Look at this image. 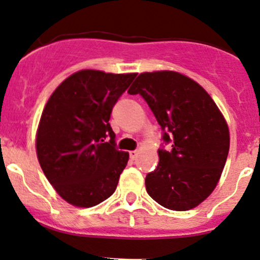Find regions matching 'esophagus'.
<instances>
[{
	"instance_id": "34e87169",
	"label": "esophagus",
	"mask_w": 260,
	"mask_h": 260,
	"mask_svg": "<svg viewBox=\"0 0 260 260\" xmlns=\"http://www.w3.org/2000/svg\"><path fill=\"white\" fill-rule=\"evenodd\" d=\"M137 155H138V152L137 151H131L129 152L131 159H136V158H137Z\"/></svg>"
}]
</instances>
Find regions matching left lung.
Masks as SVG:
<instances>
[{
    "label": "left lung",
    "mask_w": 260,
    "mask_h": 260,
    "mask_svg": "<svg viewBox=\"0 0 260 260\" xmlns=\"http://www.w3.org/2000/svg\"><path fill=\"white\" fill-rule=\"evenodd\" d=\"M143 97L171 151L158 149L157 168L146 177L147 193L165 208L188 210L217 185L229 152V131L212 97L178 72L141 73L128 89Z\"/></svg>",
    "instance_id": "8db88e82"
}]
</instances>
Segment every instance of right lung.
<instances>
[{
	"mask_svg": "<svg viewBox=\"0 0 260 260\" xmlns=\"http://www.w3.org/2000/svg\"><path fill=\"white\" fill-rule=\"evenodd\" d=\"M136 73H73L48 100L36 148L43 173L59 196L76 207H93L116 190L129 154L118 151L109 124L112 109Z\"/></svg>",
	"mask_w": 260,
	"mask_h": 260,
	"instance_id": "add662e5",
	"label": "right lung"
}]
</instances>
